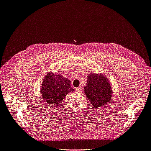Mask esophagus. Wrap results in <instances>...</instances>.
Masks as SVG:
<instances>
[{"mask_svg":"<svg viewBox=\"0 0 151 151\" xmlns=\"http://www.w3.org/2000/svg\"><path fill=\"white\" fill-rule=\"evenodd\" d=\"M76 90L78 92H81V90H82V88L81 87H77L76 88Z\"/></svg>","mask_w":151,"mask_h":151,"instance_id":"34e87169","label":"esophagus"}]
</instances>
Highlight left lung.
Masks as SVG:
<instances>
[{"mask_svg":"<svg viewBox=\"0 0 151 151\" xmlns=\"http://www.w3.org/2000/svg\"><path fill=\"white\" fill-rule=\"evenodd\" d=\"M84 92L95 108L102 107L110 102L112 90L109 81L103 74H91L87 76Z\"/></svg>","mask_w":151,"mask_h":151,"instance_id":"obj_1","label":"left lung"}]
</instances>
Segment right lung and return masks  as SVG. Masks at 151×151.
I'll use <instances>...</instances> for the list:
<instances>
[{
  "label": "right lung",
  "instance_id": "right-lung-1",
  "mask_svg": "<svg viewBox=\"0 0 151 151\" xmlns=\"http://www.w3.org/2000/svg\"><path fill=\"white\" fill-rule=\"evenodd\" d=\"M42 82V98L50 107L58 106L69 92H73L68 78L53 73H48Z\"/></svg>",
  "mask_w": 151,
  "mask_h": 151
}]
</instances>
